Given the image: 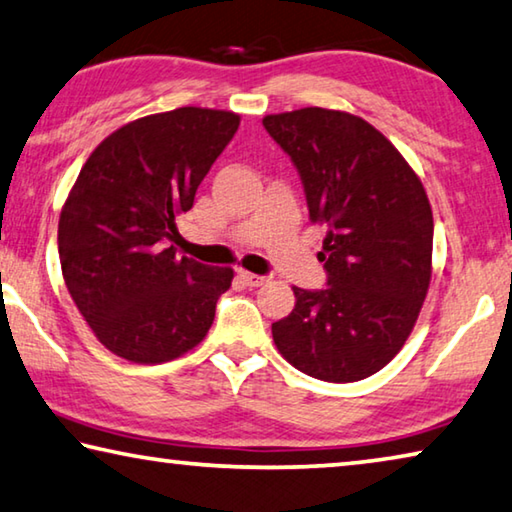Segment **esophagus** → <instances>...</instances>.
<instances>
[{
    "label": "esophagus",
    "instance_id": "1",
    "mask_svg": "<svg viewBox=\"0 0 512 512\" xmlns=\"http://www.w3.org/2000/svg\"><path fill=\"white\" fill-rule=\"evenodd\" d=\"M239 278L243 280V285H248V287H259L269 280L266 275H257V273H248V271H239Z\"/></svg>",
    "mask_w": 512,
    "mask_h": 512
}]
</instances>
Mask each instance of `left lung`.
Masks as SVG:
<instances>
[{
    "label": "left lung",
    "instance_id": "left-lung-1",
    "mask_svg": "<svg viewBox=\"0 0 512 512\" xmlns=\"http://www.w3.org/2000/svg\"><path fill=\"white\" fill-rule=\"evenodd\" d=\"M289 154L312 221L328 227L319 259L326 287H294L275 321L289 364L328 383L369 378L401 351L415 326L433 255V214L415 170L367 120L307 107L266 116Z\"/></svg>",
    "mask_w": 512,
    "mask_h": 512
}]
</instances>
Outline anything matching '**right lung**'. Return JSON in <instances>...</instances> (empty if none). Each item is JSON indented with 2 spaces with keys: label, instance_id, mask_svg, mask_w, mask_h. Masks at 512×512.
<instances>
[{
  "label": "right lung",
  "instance_id": "right-lung-1",
  "mask_svg": "<svg viewBox=\"0 0 512 512\" xmlns=\"http://www.w3.org/2000/svg\"><path fill=\"white\" fill-rule=\"evenodd\" d=\"M239 129L232 111L182 107L97 145L59 221L61 271L95 337L118 358H180L212 328L232 269L180 257L175 218Z\"/></svg>",
  "mask_w": 512,
  "mask_h": 512
}]
</instances>
